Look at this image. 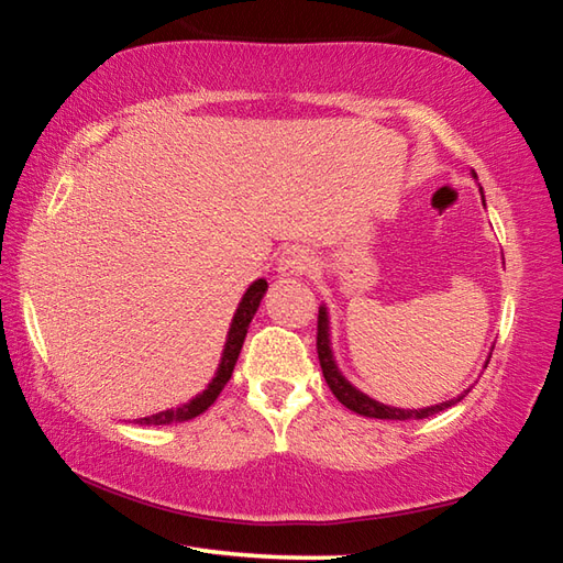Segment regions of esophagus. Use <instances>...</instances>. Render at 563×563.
<instances>
[{
    "instance_id": "obj_1",
    "label": "esophagus",
    "mask_w": 563,
    "mask_h": 563,
    "mask_svg": "<svg viewBox=\"0 0 563 563\" xmlns=\"http://www.w3.org/2000/svg\"><path fill=\"white\" fill-rule=\"evenodd\" d=\"M312 263H316V258H312V253L308 251V247L290 245L280 253L278 273L280 275H305L312 271Z\"/></svg>"
}]
</instances>
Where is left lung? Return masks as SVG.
I'll return each instance as SVG.
<instances>
[{
    "label": "left lung",
    "mask_w": 563,
    "mask_h": 563,
    "mask_svg": "<svg viewBox=\"0 0 563 563\" xmlns=\"http://www.w3.org/2000/svg\"><path fill=\"white\" fill-rule=\"evenodd\" d=\"M318 357H320L322 377H325V383L332 389V395H335L347 409H352V412H357L362 417H375V419H424V417H432L437 412H442V409L452 407L454 402H460V399L464 397L462 395V397H456V399H450V402H442V405H434V407H424V409H397V407L379 405V402H375V399H369L367 395H362L360 389L352 387L347 379L338 373L335 360H332V352H330L325 308H320V312H318Z\"/></svg>",
    "instance_id": "8db88e82"
}]
</instances>
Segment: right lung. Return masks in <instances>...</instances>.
<instances>
[{
  "mask_svg": "<svg viewBox=\"0 0 563 563\" xmlns=\"http://www.w3.org/2000/svg\"><path fill=\"white\" fill-rule=\"evenodd\" d=\"M265 290H268V283H265V280H255L251 288L245 290L243 300H241V305H238V310L233 316V325H231V330H228L221 367H218L213 383L208 385V389H203L201 395H198L196 399H190V402L184 405V407L166 409V412L151 415V417H144V419H133V422H139V424H176V422H188V419L203 415L206 409L216 402V397L221 395V389L225 387V383L233 375V367L238 362V355H241L247 325H251V320L255 316V310H258Z\"/></svg>",
  "mask_w": 563,
  "mask_h": 563,
  "instance_id": "right-lung-1",
  "label": "right lung"
}]
</instances>
